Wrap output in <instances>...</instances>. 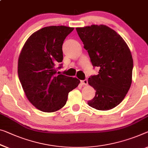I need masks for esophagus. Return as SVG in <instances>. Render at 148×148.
<instances>
[{
  "mask_svg": "<svg viewBox=\"0 0 148 148\" xmlns=\"http://www.w3.org/2000/svg\"><path fill=\"white\" fill-rule=\"evenodd\" d=\"M81 83L82 84V85H87V84H88L87 79H85V80L81 81Z\"/></svg>",
  "mask_w": 148,
  "mask_h": 148,
  "instance_id": "obj_1",
  "label": "esophagus"
}]
</instances>
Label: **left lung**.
<instances>
[{"label": "left lung", "mask_w": 148, "mask_h": 148, "mask_svg": "<svg viewBox=\"0 0 148 148\" xmlns=\"http://www.w3.org/2000/svg\"><path fill=\"white\" fill-rule=\"evenodd\" d=\"M76 30L92 66L100 68L97 75L88 79L96 92L87 103L99 110L114 108L123 101L132 84L133 59L128 45L105 25H91Z\"/></svg>", "instance_id": "8db88e82"}]
</instances>
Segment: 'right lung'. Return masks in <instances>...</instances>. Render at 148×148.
<instances>
[{
  "label": "right lung",
  "instance_id": "1",
  "mask_svg": "<svg viewBox=\"0 0 148 148\" xmlns=\"http://www.w3.org/2000/svg\"><path fill=\"white\" fill-rule=\"evenodd\" d=\"M73 29L65 26L45 27L29 36L20 52V83L28 101L43 112H56L63 107L69 92L80 83L75 77L58 75L56 68L63 61V41Z\"/></svg>",
  "mask_w": 148,
  "mask_h": 148
}]
</instances>
